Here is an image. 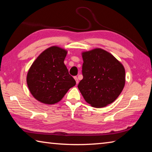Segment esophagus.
<instances>
[{"label":"esophagus","mask_w":152,"mask_h":152,"mask_svg":"<svg viewBox=\"0 0 152 152\" xmlns=\"http://www.w3.org/2000/svg\"><path fill=\"white\" fill-rule=\"evenodd\" d=\"M74 79H75V80H76V84H78V82H79V81H78V78H77L76 76H75L74 77Z\"/></svg>","instance_id":"1"}]
</instances>
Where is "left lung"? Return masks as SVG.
<instances>
[{
    "instance_id": "1",
    "label": "left lung",
    "mask_w": 152,
    "mask_h": 152,
    "mask_svg": "<svg viewBox=\"0 0 152 152\" xmlns=\"http://www.w3.org/2000/svg\"><path fill=\"white\" fill-rule=\"evenodd\" d=\"M83 79L78 88L85 101L93 107L112 103L125 83L123 66L110 53L96 48L82 53Z\"/></svg>"
}]
</instances>
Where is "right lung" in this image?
<instances>
[{
  "label": "right lung",
  "mask_w": 152,
  "mask_h": 152,
  "mask_svg": "<svg viewBox=\"0 0 152 152\" xmlns=\"http://www.w3.org/2000/svg\"><path fill=\"white\" fill-rule=\"evenodd\" d=\"M66 54L67 51L57 46L49 48L38 56L28 71V88L33 97L42 103H56L76 85L64 63Z\"/></svg>",
  "instance_id": "add662e5"
}]
</instances>
